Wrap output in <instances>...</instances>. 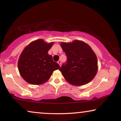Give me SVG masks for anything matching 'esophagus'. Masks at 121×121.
<instances>
[{"label": "esophagus", "instance_id": "1", "mask_svg": "<svg viewBox=\"0 0 121 121\" xmlns=\"http://www.w3.org/2000/svg\"><path fill=\"white\" fill-rule=\"evenodd\" d=\"M58 63L59 64V65L61 66V61L60 60H58Z\"/></svg>", "mask_w": 121, "mask_h": 121}]
</instances>
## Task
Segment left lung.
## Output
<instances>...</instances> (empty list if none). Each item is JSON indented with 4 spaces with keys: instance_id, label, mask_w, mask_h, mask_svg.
Segmentation results:
<instances>
[{
    "instance_id": "1",
    "label": "left lung",
    "mask_w": 121,
    "mask_h": 121,
    "mask_svg": "<svg viewBox=\"0 0 121 121\" xmlns=\"http://www.w3.org/2000/svg\"><path fill=\"white\" fill-rule=\"evenodd\" d=\"M67 62L59 70L67 82L74 85H83L91 82L97 72V59L88 44L75 40L72 43L62 42Z\"/></svg>"
}]
</instances>
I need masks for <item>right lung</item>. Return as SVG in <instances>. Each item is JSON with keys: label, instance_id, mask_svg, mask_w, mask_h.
Instances as JSON below:
<instances>
[{"label": "right lung", "instance_id": "obj_1", "mask_svg": "<svg viewBox=\"0 0 121 121\" xmlns=\"http://www.w3.org/2000/svg\"><path fill=\"white\" fill-rule=\"evenodd\" d=\"M53 44L39 39L24 49L18 60V69L26 82L32 85L42 84L48 80L54 70L60 68L48 53Z\"/></svg>", "mask_w": 121, "mask_h": 121}]
</instances>
